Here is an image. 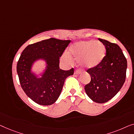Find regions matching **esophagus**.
I'll list each match as a JSON object with an SVG mask.
<instances>
[{
  "label": "esophagus",
  "mask_w": 134,
  "mask_h": 134,
  "mask_svg": "<svg viewBox=\"0 0 134 134\" xmlns=\"http://www.w3.org/2000/svg\"><path fill=\"white\" fill-rule=\"evenodd\" d=\"M81 71H80V70H76L74 72V74L75 75H80V74H81Z\"/></svg>",
  "instance_id": "obj_1"
}]
</instances>
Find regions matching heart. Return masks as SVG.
I'll return each mask as SVG.
<instances>
[{
  "label": "heart",
  "mask_w": 134,
  "mask_h": 134,
  "mask_svg": "<svg viewBox=\"0 0 134 134\" xmlns=\"http://www.w3.org/2000/svg\"><path fill=\"white\" fill-rule=\"evenodd\" d=\"M70 52L77 59L81 66L90 69L99 65L104 59L105 47L100 41H81L74 43L70 47ZM66 57H69L67 54Z\"/></svg>",
  "instance_id": "heart-1"
}]
</instances>
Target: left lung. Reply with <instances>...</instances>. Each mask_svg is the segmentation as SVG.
Masks as SVG:
<instances>
[{"label":"left lung","instance_id":"obj_1","mask_svg":"<svg viewBox=\"0 0 134 134\" xmlns=\"http://www.w3.org/2000/svg\"><path fill=\"white\" fill-rule=\"evenodd\" d=\"M106 54L101 63L87 70L91 81L84 87L88 97L97 103H106L116 95L125 82L127 60L117 44L98 39Z\"/></svg>","mask_w":134,"mask_h":134}]
</instances>
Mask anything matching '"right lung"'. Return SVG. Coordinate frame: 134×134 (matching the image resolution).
Here are the masks:
<instances>
[{
    "label": "right lung",
    "instance_id": "1",
    "mask_svg": "<svg viewBox=\"0 0 134 134\" xmlns=\"http://www.w3.org/2000/svg\"><path fill=\"white\" fill-rule=\"evenodd\" d=\"M70 40L50 38L29 45L24 49L17 64L20 84L28 97L37 104H53L57 101L68 76L74 70L59 68V58ZM44 61L45 67L37 73L33 70L35 64Z\"/></svg>",
    "mask_w": 134,
    "mask_h": 134
}]
</instances>
